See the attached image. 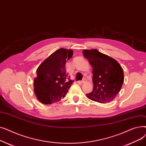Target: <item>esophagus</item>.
Wrapping results in <instances>:
<instances>
[{"instance_id": "esophagus-1", "label": "esophagus", "mask_w": 146, "mask_h": 146, "mask_svg": "<svg viewBox=\"0 0 146 146\" xmlns=\"http://www.w3.org/2000/svg\"><path fill=\"white\" fill-rule=\"evenodd\" d=\"M86 82V80L85 79H83L82 80L79 82V83H85V82Z\"/></svg>"}]
</instances>
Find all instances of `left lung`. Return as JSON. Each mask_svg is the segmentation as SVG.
<instances>
[{
	"mask_svg": "<svg viewBox=\"0 0 146 146\" xmlns=\"http://www.w3.org/2000/svg\"><path fill=\"white\" fill-rule=\"evenodd\" d=\"M83 52L93 67L94 89L87 97L102 104L111 102L123 84V69L115 60L98 50H85Z\"/></svg>",
	"mask_w": 146,
	"mask_h": 146,
	"instance_id": "1",
	"label": "left lung"
}]
</instances>
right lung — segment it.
Masks as SVG:
<instances>
[{
    "label": "right lung",
    "instance_id": "obj_1",
    "mask_svg": "<svg viewBox=\"0 0 146 146\" xmlns=\"http://www.w3.org/2000/svg\"><path fill=\"white\" fill-rule=\"evenodd\" d=\"M73 52L72 50L58 49L38 67L34 92L42 104L57 102L65 97L73 82L69 79L65 68L66 61L73 56Z\"/></svg>",
    "mask_w": 146,
    "mask_h": 146
}]
</instances>
